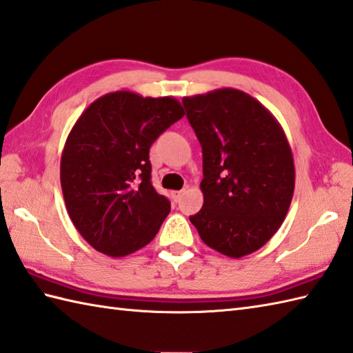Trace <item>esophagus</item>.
<instances>
[{
  "mask_svg": "<svg viewBox=\"0 0 353 353\" xmlns=\"http://www.w3.org/2000/svg\"><path fill=\"white\" fill-rule=\"evenodd\" d=\"M170 196H172V199H174L175 202H179V199H181V196H183V192L181 190H179V192H172Z\"/></svg>",
  "mask_w": 353,
  "mask_h": 353,
  "instance_id": "obj_1",
  "label": "esophagus"
}]
</instances>
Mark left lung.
Listing matches in <instances>:
<instances>
[{
	"label": "left lung",
	"mask_w": 353,
	"mask_h": 353,
	"mask_svg": "<svg viewBox=\"0 0 353 353\" xmlns=\"http://www.w3.org/2000/svg\"><path fill=\"white\" fill-rule=\"evenodd\" d=\"M202 146L203 205L190 216L202 241L230 258L255 252L283 225L294 192L285 132L248 93L223 88L184 97Z\"/></svg>",
	"instance_id": "8db88e82"
}]
</instances>
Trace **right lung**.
Returning <instances> with one entry per match:
<instances>
[{"instance_id": "obj_1", "label": "right lung", "mask_w": 353, "mask_h": 353, "mask_svg": "<svg viewBox=\"0 0 353 353\" xmlns=\"http://www.w3.org/2000/svg\"><path fill=\"white\" fill-rule=\"evenodd\" d=\"M174 97L107 93L85 108L61 152L68 214L89 245L119 258L146 246L170 211L151 183L150 148L181 119Z\"/></svg>"}]
</instances>
